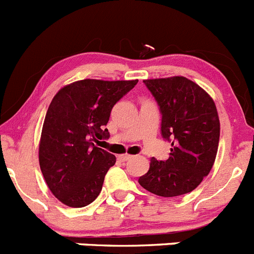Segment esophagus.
Returning <instances> with one entry per match:
<instances>
[{
	"mask_svg": "<svg viewBox=\"0 0 254 254\" xmlns=\"http://www.w3.org/2000/svg\"><path fill=\"white\" fill-rule=\"evenodd\" d=\"M133 158V156H132V155H129V154H123V155H120V160H122V161H127V160H129V159H132Z\"/></svg>",
	"mask_w": 254,
	"mask_h": 254,
	"instance_id": "esophagus-1",
	"label": "esophagus"
}]
</instances>
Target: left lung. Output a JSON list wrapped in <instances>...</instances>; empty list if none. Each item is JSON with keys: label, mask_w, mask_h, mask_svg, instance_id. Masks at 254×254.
Instances as JSON below:
<instances>
[{"label": "left lung", "mask_w": 254, "mask_h": 254, "mask_svg": "<svg viewBox=\"0 0 254 254\" xmlns=\"http://www.w3.org/2000/svg\"><path fill=\"white\" fill-rule=\"evenodd\" d=\"M161 112V134L172 142L169 159H150L141 187L161 197L192 192L216 159L220 121L214 100L183 76L143 80Z\"/></svg>", "instance_id": "1"}]
</instances>
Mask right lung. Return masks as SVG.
<instances>
[{"mask_svg": "<svg viewBox=\"0 0 254 254\" xmlns=\"http://www.w3.org/2000/svg\"><path fill=\"white\" fill-rule=\"evenodd\" d=\"M138 80L85 78L64 86L52 99L39 141L44 181L64 205L84 207L99 196L116 156L93 141L109 137L112 108Z\"/></svg>", "mask_w": 254, "mask_h": 254, "instance_id": "1", "label": "right lung"}]
</instances>
